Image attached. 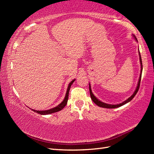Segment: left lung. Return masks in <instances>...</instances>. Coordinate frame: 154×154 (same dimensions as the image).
Returning <instances> with one entry per match:
<instances>
[{
    "instance_id": "1",
    "label": "left lung",
    "mask_w": 154,
    "mask_h": 154,
    "mask_svg": "<svg viewBox=\"0 0 154 154\" xmlns=\"http://www.w3.org/2000/svg\"><path fill=\"white\" fill-rule=\"evenodd\" d=\"M136 40H137L136 38H135ZM139 55H140V63H141V73H140V76L139 78V81H138V85H137V87L136 89V91H134V93H133L132 95L129 97L128 99L127 100H126L125 101H124L123 103L119 104H106V103H104L103 102H101L99 100H98L97 98L94 96V94H93L92 91H91V85L89 84V91H90V95H91V99L93 100V102L95 103L97 106H99L100 107H103V108H106V109H115V108H118V107H120L121 106L124 105V104H126L127 103L130 102V101H131V100L133 99L134 97H135V95L136 94V93H138V91L139 90V88H140V81H141V77H142V58H141V55H140V53L139 51Z\"/></svg>"
}]
</instances>
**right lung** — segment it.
<instances>
[{
    "mask_svg": "<svg viewBox=\"0 0 154 154\" xmlns=\"http://www.w3.org/2000/svg\"><path fill=\"white\" fill-rule=\"evenodd\" d=\"M75 81V79H73V81H71V82L69 84V86L67 87V93L66 94H65V97L64 100L62 101V103L61 104H59L58 106H55L53 109H51L50 110H33L32 109V110L34 111V112L38 113L40 114H42V115H45V114H51V113H54V112H58V111H60L61 110H62L63 109V108L66 105L67 103V100H68V97H69V90H70V88L71 85L73 84V83Z\"/></svg>",
    "mask_w": 154,
    "mask_h": 154,
    "instance_id": "1",
    "label": "right lung"
}]
</instances>
